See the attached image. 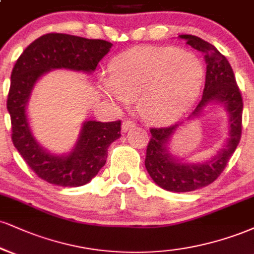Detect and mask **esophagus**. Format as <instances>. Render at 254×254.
Wrapping results in <instances>:
<instances>
[{"mask_svg":"<svg viewBox=\"0 0 254 254\" xmlns=\"http://www.w3.org/2000/svg\"><path fill=\"white\" fill-rule=\"evenodd\" d=\"M135 125V122L130 121V119H124L123 124H122V130H123V132H127V130H130L131 127H133Z\"/></svg>","mask_w":254,"mask_h":254,"instance_id":"esophagus-1","label":"esophagus"}]
</instances>
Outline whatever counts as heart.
Here are the masks:
<instances>
[{"label": "heart", "mask_w": 254, "mask_h": 254, "mask_svg": "<svg viewBox=\"0 0 254 254\" xmlns=\"http://www.w3.org/2000/svg\"><path fill=\"white\" fill-rule=\"evenodd\" d=\"M204 67L196 54L173 47H137L110 63V77L100 79L111 102L127 105L138 98V111L152 123L182 115L202 90Z\"/></svg>", "instance_id": "obj_1"}]
</instances>
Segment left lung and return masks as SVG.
Wrapping results in <instances>:
<instances>
[{
    "instance_id": "8db88e82",
    "label": "left lung",
    "mask_w": 254,
    "mask_h": 254,
    "mask_svg": "<svg viewBox=\"0 0 254 254\" xmlns=\"http://www.w3.org/2000/svg\"><path fill=\"white\" fill-rule=\"evenodd\" d=\"M179 38L200 51L207 63L202 98L189 117L197 116L203 106L210 102L225 104L230 112V133L224 149L214 158L202 164L177 163L168 154V138L179 124L150 127L151 138L146 146L144 161L146 170L160 187L169 191L183 193L206 187L224 172L241 138L244 102L230 63L214 46L194 35L183 34Z\"/></svg>"
}]
</instances>
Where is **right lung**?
Here are the masks:
<instances>
[{"label": "right lung", "instance_id": "add662e5", "mask_svg": "<svg viewBox=\"0 0 254 254\" xmlns=\"http://www.w3.org/2000/svg\"><path fill=\"white\" fill-rule=\"evenodd\" d=\"M105 40L50 33L33 41L11 71L7 109L11 121V140L30 169L44 181L63 187L90 182L102 169L108 148L121 136V121H88L68 156H53L38 145L30 132L26 105L35 81L54 68L92 72L111 48Z\"/></svg>", "mask_w": 254, "mask_h": 254}]
</instances>
